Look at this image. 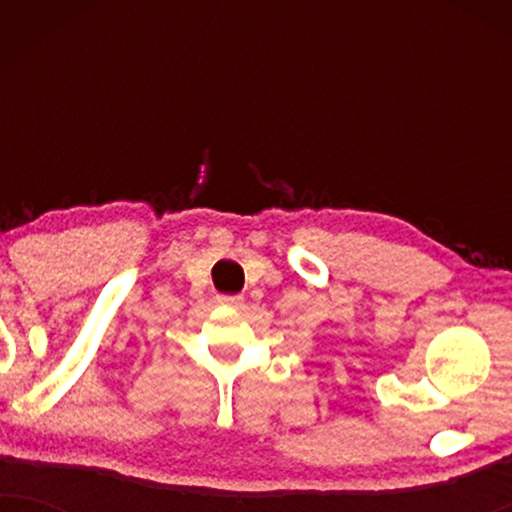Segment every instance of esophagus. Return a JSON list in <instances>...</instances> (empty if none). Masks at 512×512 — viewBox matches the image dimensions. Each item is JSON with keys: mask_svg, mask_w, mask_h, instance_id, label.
I'll return each mask as SVG.
<instances>
[{"mask_svg": "<svg viewBox=\"0 0 512 512\" xmlns=\"http://www.w3.org/2000/svg\"><path fill=\"white\" fill-rule=\"evenodd\" d=\"M216 303L228 305V307H242L244 298L242 296H230V293H221V296H216Z\"/></svg>", "mask_w": 512, "mask_h": 512, "instance_id": "34e87169", "label": "esophagus"}]
</instances>
